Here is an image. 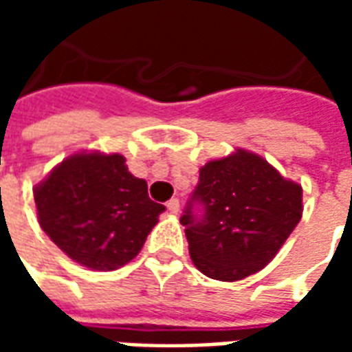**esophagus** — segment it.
<instances>
[{
	"mask_svg": "<svg viewBox=\"0 0 352 352\" xmlns=\"http://www.w3.org/2000/svg\"><path fill=\"white\" fill-rule=\"evenodd\" d=\"M168 211H169V213H173V214H177L179 211H181V204H179V199H177V198L169 199V201H168Z\"/></svg>",
	"mask_w": 352,
	"mask_h": 352,
	"instance_id": "34e87169",
	"label": "esophagus"
}]
</instances>
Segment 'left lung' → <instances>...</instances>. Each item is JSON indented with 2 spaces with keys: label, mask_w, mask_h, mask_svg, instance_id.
<instances>
[{
  "label": "left lung",
  "mask_w": 352,
  "mask_h": 352,
  "mask_svg": "<svg viewBox=\"0 0 352 352\" xmlns=\"http://www.w3.org/2000/svg\"><path fill=\"white\" fill-rule=\"evenodd\" d=\"M302 211V186L239 148L199 169L181 224L194 265L232 283L260 272L277 254Z\"/></svg>",
  "instance_id": "1"
}]
</instances>
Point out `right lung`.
Returning a JSON list of instances; mask_svg holds the SVG:
<instances>
[{
    "label": "right lung",
    "instance_id": "obj_1",
    "mask_svg": "<svg viewBox=\"0 0 352 352\" xmlns=\"http://www.w3.org/2000/svg\"><path fill=\"white\" fill-rule=\"evenodd\" d=\"M34 198L50 241L98 272L135 258L166 211L148 198L145 179L128 171L122 154H73L35 186Z\"/></svg>",
    "mask_w": 352,
    "mask_h": 352
}]
</instances>
